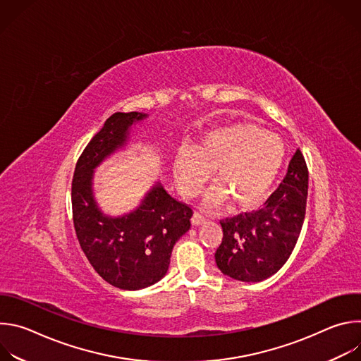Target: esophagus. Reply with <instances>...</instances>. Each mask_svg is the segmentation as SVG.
<instances>
[{
  "instance_id": "esophagus-1",
  "label": "esophagus",
  "mask_w": 361,
  "mask_h": 361,
  "mask_svg": "<svg viewBox=\"0 0 361 361\" xmlns=\"http://www.w3.org/2000/svg\"><path fill=\"white\" fill-rule=\"evenodd\" d=\"M204 221H205V217H204L202 214H200V213H194L192 217H191L192 226H200V224H202Z\"/></svg>"
}]
</instances>
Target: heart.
<instances>
[{"label": "heart", "mask_w": 361, "mask_h": 361, "mask_svg": "<svg viewBox=\"0 0 361 361\" xmlns=\"http://www.w3.org/2000/svg\"><path fill=\"white\" fill-rule=\"evenodd\" d=\"M286 157L283 140L250 123H235L210 131L194 148L176 152L173 174L180 192L194 198L214 171L219 183L205 197L210 205L231 198L237 207L259 204L276 181Z\"/></svg>", "instance_id": "heart-1"}]
</instances>
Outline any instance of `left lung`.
<instances>
[{
	"mask_svg": "<svg viewBox=\"0 0 361 361\" xmlns=\"http://www.w3.org/2000/svg\"><path fill=\"white\" fill-rule=\"evenodd\" d=\"M308 169L300 148L286 177L264 207L220 220L223 240L216 263L238 281H263L288 260L298 240L307 205Z\"/></svg>",
	"mask_w": 361,
	"mask_h": 361,
	"instance_id": "obj_1",
	"label": "left lung"
}]
</instances>
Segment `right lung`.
I'll use <instances>...</instances> for the list:
<instances>
[{
	"label": "right lung",
	"mask_w": 361,
	"mask_h": 361,
	"mask_svg": "<svg viewBox=\"0 0 361 361\" xmlns=\"http://www.w3.org/2000/svg\"><path fill=\"white\" fill-rule=\"evenodd\" d=\"M147 114L116 113L87 144L77 161L71 202L80 245L94 270L111 286L140 290L160 281L177 240L191 226L192 209L154 185L140 207L123 217L102 214L92 197V170L124 145L128 128Z\"/></svg>",
	"instance_id": "obj_1"
}]
</instances>
